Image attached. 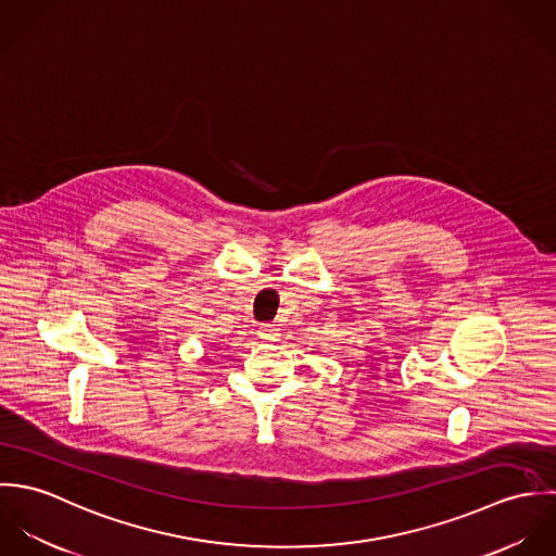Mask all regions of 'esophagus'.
<instances>
[{"instance_id":"34e87169","label":"esophagus","mask_w":556,"mask_h":556,"mask_svg":"<svg viewBox=\"0 0 556 556\" xmlns=\"http://www.w3.org/2000/svg\"><path fill=\"white\" fill-rule=\"evenodd\" d=\"M258 338H261L263 342L276 340V338H278V327H274V325H261V327H258Z\"/></svg>"}]
</instances>
